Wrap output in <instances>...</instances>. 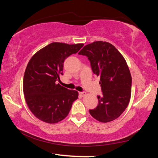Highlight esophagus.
Listing matches in <instances>:
<instances>
[{"instance_id":"esophagus-1","label":"esophagus","mask_w":158,"mask_h":158,"mask_svg":"<svg viewBox=\"0 0 158 158\" xmlns=\"http://www.w3.org/2000/svg\"><path fill=\"white\" fill-rule=\"evenodd\" d=\"M85 94H86V93L85 92H79V95H81V96H82V97H84V96H85Z\"/></svg>"}]
</instances>
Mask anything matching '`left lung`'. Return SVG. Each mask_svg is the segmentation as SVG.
<instances>
[{
    "label": "left lung",
    "mask_w": 158,
    "mask_h": 158,
    "mask_svg": "<svg viewBox=\"0 0 158 158\" xmlns=\"http://www.w3.org/2000/svg\"><path fill=\"white\" fill-rule=\"evenodd\" d=\"M78 54L88 57L93 73L100 77L102 95H98V105L90 109V115L102 123L116 119L131 96L132 77L125 58L114 45L102 41L85 45Z\"/></svg>",
    "instance_id": "1"
}]
</instances>
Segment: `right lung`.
Listing matches in <instances>:
<instances>
[{"mask_svg": "<svg viewBox=\"0 0 158 158\" xmlns=\"http://www.w3.org/2000/svg\"><path fill=\"white\" fill-rule=\"evenodd\" d=\"M84 44L52 42L33 56L23 76V89L28 108L37 118L56 123L68 116L78 92L56 84L63 74L65 58L77 53Z\"/></svg>", "mask_w": 158, "mask_h": 158, "instance_id": "add662e5", "label": "right lung"}]
</instances>
